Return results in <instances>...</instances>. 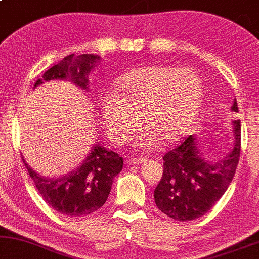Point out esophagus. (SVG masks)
<instances>
[{"mask_svg": "<svg viewBox=\"0 0 259 259\" xmlns=\"http://www.w3.org/2000/svg\"><path fill=\"white\" fill-rule=\"evenodd\" d=\"M147 161V158H129V164H142Z\"/></svg>", "mask_w": 259, "mask_h": 259, "instance_id": "1", "label": "esophagus"}]
</instances>
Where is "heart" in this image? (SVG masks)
Masks as SVG:
<instances>
[{
  "label": "heart",
  "mask_w": 259,
  "mask_h": 259,
  "mask_svg": "<svg viewBox=\"0 0 259 259\" xmlns=\"http://www.w3.org/2000/svg\"><path fill=\"white\" fill-rule=\"evenodd\" d=\"M203 83L191 69L164 64L134 69L114 84V96L101 103V118L107 134L123 143L137 128V117L145 126L135 141L142 150L161 141L171 144L194 124L203 104Z\"/></svg>",
  "instance_id": "b5f03b06"
}]
</instances>
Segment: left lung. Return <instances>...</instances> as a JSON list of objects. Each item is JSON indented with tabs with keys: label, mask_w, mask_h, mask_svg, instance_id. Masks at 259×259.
<instances>
[{
	"label": "left lung",
	"mask_w": 259,
	"mask_h": 259,
	"mask_svg": "<svg viewBox=\"0 0 259 259\" xmlns=\"http://www.w3.org/2000/svg\"><path fill=\"white\" fill-rule=\"evenodd\" d=\"M232 112H238L236 98ZM234 141L223 158H204L197 137L190 135L164 155L162 180L155 189L156 205L176 221H191L205 214L227 191L240 155V121H232Z\"/></svg>",
	"instance_id": "1"
}]
</instances>
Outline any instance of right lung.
<instances>
[{"mask_svg": "<svg viewBox=\"0 0 259 259\" xmlns=\"http://www.w3.org/2000/svg\"><path fill=\"white\" fill-rule=\"evenodd\" d=\"M100 61L101 56L93 54H71L48 69L34 88L61 79L70 81L84 93L89 92V74ZM22 158L42 198L57 212L70 217L87 216L103 206L114 178L123 169V158L98 143L93 145L81 164L62 176H42Z\"/></svg>", "mask_w": 259, "mask_h": 259, "instance_id": "add662e5", "label": "right lung"}]
</instances>
